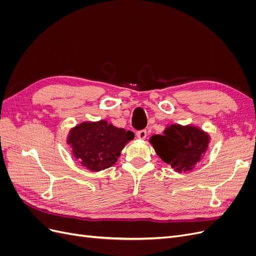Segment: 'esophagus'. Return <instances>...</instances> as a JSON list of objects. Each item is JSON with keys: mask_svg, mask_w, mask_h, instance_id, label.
I'll list each match as a JSON object with an SVG mask.
<instances>
[{"mask_svg": "<svg viewBox=\"0 0 256 256\" xmlns=\"http://www.w3.org/2000/svg\"><path fill=\"white\" fill-rule=\"evenodd\" d=\"M136 136H138V138H140V140H144V138L147 136V131L146 130H138V131H136Z\"/></svg>", "mask_w": 256, "mask_h": 256, "instance_id": "esophagus-1", "label": "esophagus"}]
</instances>
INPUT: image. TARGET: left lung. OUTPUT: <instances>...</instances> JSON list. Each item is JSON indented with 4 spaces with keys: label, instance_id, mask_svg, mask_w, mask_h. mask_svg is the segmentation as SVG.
I'll return each instance as SVG.
<instances>
[{
    "label": "left lung",
    "instance_id": "1",
    "mask_svg": "<svg viewBox=\"0 0 256 256\" xmlns=\"http://www.w3.org/2000/svg\"><path fill=\"white\" fill-rule=\"evenodd\" d=\"M150 142L161 160L180 173L190 171L200 161L208 148L209 136L194 126L172 124L166 128L164 136L154 134Z\"/></svg>",
    "mask_w": 256,
    "mask_h": 256
}]
</instances>
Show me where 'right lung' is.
Masks as SVG:
<instances>
[{"label":"right lung","mask_w":256,"mask_h":256,"mask_svg":"<svg viewBox=\"0 0 256 256\" xmlns=\"http://www.w3.org/2000/svg\"><path fill=\"white\" fill-rule=\"evenodd\" d=\"M132 131L118 128L102 120L84 122L74 127L67 136L74 157L92 172L112 166L125 145L134 140Z\"/></svg>","instance_id":"1"}]
</instances>
